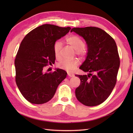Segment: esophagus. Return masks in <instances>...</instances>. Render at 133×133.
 I'll list each match as a JSON object with an SVG mask.
<instances>
[{
  "instance_id": "1",
  "label": "esophagus",
  "mask_w": 133,
  "mask_h": 133,
  "mask_svg": "<svg viewBox=\"0 0 133 133\" xmlns=\"http://www.w3.org/2000/svg\"><path fill=\"white\" fill-rule=\"evenodd\" d=\"M67 74H68V75L69 76V77H74V74H73L72 73L68 72V73H67Z\"/></svg>"
}]
</instances>
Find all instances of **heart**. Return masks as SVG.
<instances>
[{
  "mask_svg": "<svg viewBox=\"0 0 133 133\" xmlns=\"http://www.w3.org/2000/svg\"><path fill=\"white\" fill-rule=\"evenodd\" d=\"M67 44H69L73 49L75 50L77 55L83 56L87 54V50L84 47L83 41L77 36L72 35L66 39ZM62 48V43L60 41H56L54 44L53 49L55 57L57 59L61 58V50ZM79 64V61L77 59L72 60H64L58 64L59 68L64 69L67 71L71 72L77 68Z\"/></svg>",
  "mask_w": 133,
  "mask_h": 133,
  "instance_id": "heart-1",
  "label": "heart"
}]
</instances>
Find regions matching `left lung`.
<instances>
[{
	"label": "left lung",
	"mask_w": 133,
	"mask_h": 133,
	"mask_svg": "<svg viewBox=\"0 0 133 133\" xmlns=\"http://www.w3.org/2000/svg\"><path fill=\"white\" fill-rule=\"evenodd\" d=\"M87 45V57L79 69L88 75H76L81 80L75 89L77 99L84 105L94 106L109 97L117 82L120 65L117 46L114 39L95 27L73 28Z\"/></svg>",
	"instance_id": "1"
}]
</instances>
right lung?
<instances>
[{"label": "right lung", "mask_w": 133, "mask_h": 133, "mask_svg": "<svg viewBox=\"0 0 133 133\" xmlns=\"http://www.w3.org/2000/svg\"><path fill=\"white\" fill-rule=\"evenodd\" d=\"M70 27L46 24L35 28L22 40L15 59V81L24 98L33 104H43L51 99L67 72L56 69L45 72L48 64L55 63V42L66 35Z\"/></svg>", "instance_id": "right-lung-1"}]
</instances>
